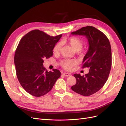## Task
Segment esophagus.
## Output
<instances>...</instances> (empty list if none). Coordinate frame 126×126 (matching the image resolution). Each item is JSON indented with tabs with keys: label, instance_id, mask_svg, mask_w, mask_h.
I'll use <instances>...</instances> for the list:
<instances>
[{
	"label": "esophagus",
	"instance_id": "obj_1",
	"mask_svg": "<svg viewBox=\"0 0 126 126\" xmlns=\"http://www.w3.org/2000/svg\"><path fill=\"white\" fill-rule=\"evenodd\" d=\"M63 75H64V76H66V77H68V76H70L71 75L69 73H67V72H64V73L63 74Z\"/></svg>",
	"mask_w": 126,
	"mask_h": 126
}]
</instances>
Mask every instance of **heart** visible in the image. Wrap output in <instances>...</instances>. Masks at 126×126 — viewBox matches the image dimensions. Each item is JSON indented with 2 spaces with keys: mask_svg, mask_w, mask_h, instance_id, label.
<instances>
[{
  "mask_svg": "<svg viewBox=\"0 0 126 126\" xmlns=\"http://www.w3.org/2000/svg\"><path fill=\"white\" fill-rule=\"evenodd\" d=\"M62 43H67L70 46L74 51H79L81 55H83L84 54V51H80V49L83 46V41L78 37H72L68 39H64L62 41ZM62 43H58L55 45L53 48V52L54 54H59L62 47ZM75 64V61L70 59H64L60 62V65L67 70H70Z\"/></svg>",
  "mask_w": 126,
  "mask_h": 126,
  "instance_id": "b5f03b06",
  "label": "heart"
}]
</instances>
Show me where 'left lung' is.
I'll list each match as a JSON object with an SVG mask.
<instances>
[{"mask_svg": "<svg viewBox=\"0 0 126 126\" xmlns=\"http://www.w3.org/2000/svg\"><path fill=\"white\" fill-rule=\"evenodd\" d=\"M85 36L89 48L83 59L82 68L89 67L87 74L81 76L75 74L76 83L71 88L76 93L89 96L104 86L109 75L111 67V48L105 34L93 26H86L71 33Z\"/></svg>", "mask_w": 126, "mask_h": 126, "instance_id": "8db88e82", "label": "left lung"}]
</instances>
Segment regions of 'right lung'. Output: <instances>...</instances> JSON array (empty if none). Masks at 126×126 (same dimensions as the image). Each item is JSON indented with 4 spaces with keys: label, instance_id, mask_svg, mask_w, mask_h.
<instances>
[{
    "label": "right lung",
    "instance_id": "add662e5",
    "mask_svg": "<svg viewBox=\"0 0 126 126\" xmlns=\"http://www.w3.org/2000/svg\"><path fill=\"white\" fill-rule=\"evenodd\" d=\"M62 36L52 37L33 30L22 37L18 45L14 57L17 78L22 88L33 96L49 93L60 77L59 70L48 71L43 63L52 56L53 48Z\"/></svg>",
    "mask_w": 126,
    "mask_h": 126
}]
</instances>
